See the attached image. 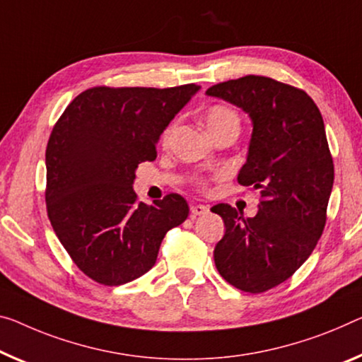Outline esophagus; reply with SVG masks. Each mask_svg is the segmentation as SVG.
I'll list each match as a JSON object with an SVG mask.
<instances>
[{
    "mask_svg": "<svg viewBox=\"0 0 362 362\" xmlns=\"http://www.w3.org/2000/svg\"><path fill=\"white\" fill-rule=\"evenodd\" d=\"M207 212H209L207 205H202V204H192V205H191V214H192V216L205 215Z\"/></svg>",
    "mask_w": 362,
    "mask_h": 362,
    "instance_id": "34e87169",
    "label": "esophagus"
}]
</instances>
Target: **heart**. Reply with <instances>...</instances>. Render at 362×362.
Returning <instances> with one entry per match:
<instances>
[{
    "mask_svg": "<svg viewBox=\"0 0 362 362\" xmlns=\"http://www.w3.org/2000/svg\"><path fill=\"white\" fill-rule=\"evenodd\" d=\"M231 124L239 126V118L236 111L226 107V105H214V107H210L207 113H205V126H207L209 132H214L216 129H221V127ZM171 132H173V126H170L168 129L165 131L163 141H166V139L171 136Z\"/></svg>",
    "mask_w": 362,
    "mask_h": 362,
    "instance_id": "b5f03b06",
    "label": "heart"
}]
</instances>
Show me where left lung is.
<instances>
[{"mask_svg": "<svg viewBox=\"0 0 362 362\" xmlns=\"http://www.w3.org/2000/svg\"><path fill=\"white\" fill-rule=\"evenodd\" d=\"M205 93L251 118L238 181L262 197L252 218L228 204L212 207L226 228L214 251L216 270L238 290L264 293L308 260L324 231L333 187L324 119L304 90L264 76L221 82Z\"/></svg>", "mask_w": 362, "mask_h": 362, "instance_id": "8db88e82", "label": "left lung"}]
</instances>
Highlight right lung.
Instances as JSON below:
<instances>
[{
    "instance_id": "right-lung-1",
    "label": "right lung",
    "mask_w": 362,
    "mask_h": 362,
    "mask_svg": "<svg viewBox=\"0 0 362 362\" xmlns=\"http://www.w3.org/2000/svg\"><path fill=\"white\" fill-rule=\"evenodd\" d=\"M199 88L93 87L54 124L45 153L48 218L74 264L97 283L118 286L147 274L166 231L187 218L181 196L147 205L132 185L139 163L157 158L160 136Z\"/></svg>"
}]
</instances>
